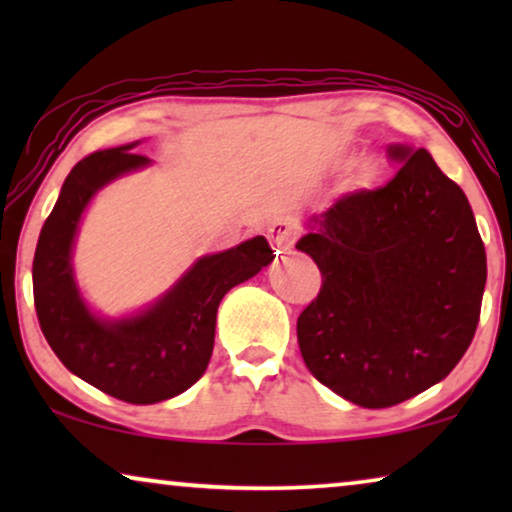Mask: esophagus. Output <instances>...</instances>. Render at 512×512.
<instances>
[{
	"instance_id": "1",
	"label": "esophagus",
	"mask_w": 512,
	"mask_h": 512,
	"mask_svg": "<svg viewBox=\"0 0 512 512\" xmlns=\"http://www.w3.org/2000/svg\"><path fill=\"white\" fill-rule=\"evenodd\" d=\"M298 233H300L298 223L293 221V219H289V216H284V219H277V221L270 223L268 240L272 244V249H275L277 254H279V251L291 249L293 244H296Z\"/></svg>"
}]
</instances>
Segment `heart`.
I'll list each match as a JSON object with an SVG mask.
<instances>
[{
	"instance_id": "b5f03b06",
	"label": "heart",
	"mask_w": 512,
	"mask_h": 512,
	"mask_svg": "<svg viewBox=\"0 0 512 512\" xmlns=\"http://www.w3.org/2000/svg\"><path fill=\"white\" fill-rule=\"evenodd\" d=\"M370 177H373V170L368 167V170H363V179H370Z\"/></svg>"
}]
</instances>
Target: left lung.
Wrapping results in <instances>:
<instances>
[{"label": "left lung", "instance_id": "obj_1", "mask_svg": "<svg viewBox=\"0 0 512 512\" xmlns=\"http://www.w3.org/2000/svg\"><path fill=\"white\" fill-rule=\"evenodd\" d=\"M398 172L345 193L296 249L321 272L300 312L310 373L361 408H391L443 380L480 321L485 244L466 195L426 149L389 144Z\"/></svg>", "mask_w": 512, "mask_h": 512}]
</instances>
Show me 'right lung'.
<instances>
[{
  "instance_id": "right-lung-1",
  "label": "right lung",
  "mask_w": 512,
  "mask_h": 512,
  "mask_svg": "<svg viewBox=\"0 0 512 512\" xmlns=\"http://www.w3.org/2000/svg\"><path fill=\"white\" fill-rule=\"evenodd\" d=\"M135 144L95 151L79 160L41 228L32 263L34 307L41 333L67 370L118 401L149 405L179 396L207 370L216 310L233 286L272 261L263 235L205 256L167 296L132 319L100 321L88 312L72 277L76 226L97 188L149 165Z\"/></svg>"
}]
</instances>
